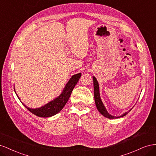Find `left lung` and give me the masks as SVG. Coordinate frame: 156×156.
<instances>
[{
    "label": "left lung",
    "instance_id": "1",
    "mask_svg": "<svg viewBox=\"0 0 156 156\" xmlns=\"http://www.w3.org/2000/svg\"><path fill=\"white\" fill-rule=\"evenodd\" d=\"M93 87H94V98H95V105L97 106V110H99V112L104 115L105 117L109 118V119H115V118H118L120 117H123L125 116L126 114H127L130 111L132 110H129L128 112H126V113L123 114L122 115L120 116H114V115H112L110 114L107 110H106L105 106H104L103 102L101 101V97H100V93H99V83H98L97 79L95 76H93Z\"/></svg>",
    "mask_w": 156,
    "mask_h": 156
}]
</instances>
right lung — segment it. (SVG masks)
<instances>
[{
  "label": "right lung",
  "instance_id": "1",
  "mask_svg": "<svg viewBox=\"0 0 156 156\" xmlns=\"http://www.w3.org/2000/svg\"><path fill=\"white\" fill-rule=\"evenodd\" d=\"M81 73H78L73 75V76L70 78L67 83L66 84L64 90L62 91L60 95H59L53 101L49 102L46 105H44L42 107H40L38 108H30L27 107L26 105H25L22 102L21 103L23 104L25 107L28 110H29L31 113L37 115L38 117L48 118L52 116V115H54L58 112H59L60 111L63 109L66 103H67L71 93H72L73 89L76 86V84L78 82L80 78L81 77ZM15 93L16 94V91ZM17 97H18V99L20 100L18 96H17Z\"/></svg>",
  "mask_w": 156,
  "mask_h": 156
}]
</instances>
